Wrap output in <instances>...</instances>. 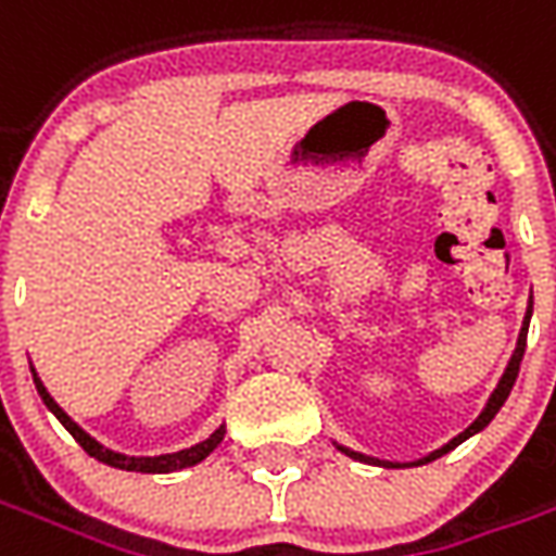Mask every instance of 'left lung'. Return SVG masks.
Returning <instances> with one entry per match:
<instances>
[{
	"label": "left lung",
	"instance_id": "1",
	"mask_svg": "<svg viewBox=\"0 0 556 556\" xmlns=\"http://www.w3.org/2000/svg\"><path fill=\"white\" fill-rule=\"evenodd\" d=\"M530 313H533V309H527L525 325H521V333H518V345H515L513 361H509V366H506V372H503L501 384L494 387V393H491L489 405L482 408V414H479V417L473 419V422H470V426H467V429L462 431V434H458V438H453V441L446 443V446H441V450H434V453L426 455V458H419V462H414V465H429V462H434V458H441V455H446V453H450V450H455V446H458V443H462V441H467L470 434H477V431L485 429L491 419H494V414H497V410L503 408V402L509 399V390H513L515 378H518V369H521V357H525V349H527V327H530ZM339 450H342V446H339ZM342 453H349L351 458H361V462H369V465L408 467V465H393V462H378V458H366V455L351 453V450H342Z\"/></svg>",
	"mask_w": 556,
	"mask_h": 556
}]
</instances>
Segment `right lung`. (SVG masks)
<instances>
[{
  "label": "right lung",
  "mask_w": 556,
  "mask_h": 556,
  "mask_svg": "<svg viewBox=\"0 0 556 556\" xmlns=\"http://www.w3.org/2000/svg\"><path fill=\"white\" fill-rule=\"evenodd\" d=\"M31 378H35V387H38V396L43 399V405L53 410L55 417H59V422L74 434V441H77L79 446L91 455V458H98V462H103V465L122 467V470H139V473H169V470H181V467L199 465L207 453H214V450H217V443L223 441V434H226V429L219 426V429L214 431L211 438H205L202 443H195V446H190V450H178V453H166V455H146V458H134V455L113 453V450L101 446L94 438H89V434L79 429L74 419L67 417L65 410L55 405L53 396L47 393V387L41 384V378H38V375H31Z\"/></svg>",
  "instance_id": "right-lung-1"
}]
</instances>
